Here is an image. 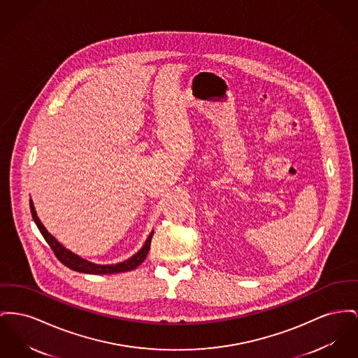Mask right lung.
Here are the masks:
<instances>
[{
    "instance_id": "obj_1",
    "label": "right lung",
    "mask_w": 358,
    "mask_h": 358,
    "mask_svg": "<svg viewBox=\"0 0 358 358\" xmlns=\"http://www.w3.org/2000/svg\"><path fill=\"white\" fill-rule=\"evenodd\" d=\"M29 207H31V213H32V219L36 223L39 231L42 232L43 238L45 239V242L50 245L51 250L57 255V258L64 264V266H67L71 271L76 272H81V273L87 274H112L122 273V272H128V271H134L135 268H138L148 257V250H150V243H151V238L154 231L148 235L143 248L136 252L135 255H132L131 258H128L124 262H119L115 265H97L93 262H89L84 258L78 257L77 254L67 250L64 246H62L50 232L45 230V227L43 226L42 222L39 220L36 210L34 207L32 200H29Z\"/></svg>"
}]
</instances>
